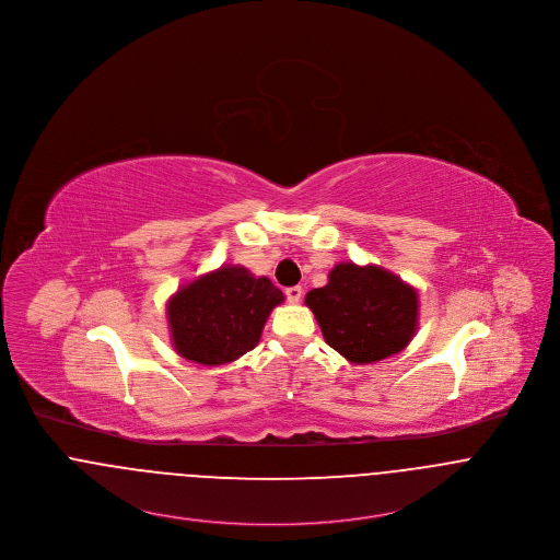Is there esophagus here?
Listing matches in <instances>:
<instances>
[{
	"mask_svg": "<svg viewBox=\"0 0 560 560\" xmlns=\"http://www.w3.org/2000/svg\"><path fill=\"white\" fill-rule=\"evenodd\" d=\"M302 298H304V289H302V287H291V289H287V300H289L291 304H300Z\"/></svg>",
	"mask_w": 560,
	"mask_h": 560,
	"instance_id": "34e87169",
	"label": "esophagus"
}]
</instances>
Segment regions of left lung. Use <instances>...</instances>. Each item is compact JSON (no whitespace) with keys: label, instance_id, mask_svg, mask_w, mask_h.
<instances>
[{"label":"left lung","instance_id":"1","mask_svg":"<svg viewBox=\"0 0 560 560\" xmlns=\"http://www.w3.org/2000/svg\"><path fill=\"white\" fill-rule=\"evenodd\" d=\"M305 305L325 342L359 365L400 353L417 331V291L376 265L338 262L329 282L305 295Z\"/></svg>","mask_w":560,"mask_h":560}]
</instances>
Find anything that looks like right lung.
<instances>
[{
  "mask_svg": "<svg viewBox=\"0 0 560 560\" xmlns=\"http://www.w3.org/2000/svg\"><path fill=\"white\" fill-rule=\"evenodd\" d=\"M282 302V291L269 278H256L240 265H222L168 300L173 347L195 363H231L255 349L267 316Z\"/></svg>",
  "mask_w": 560,
  "mask_h": 560,
  "instance_id": "right-lung-1",
  "label": "right lung"
}]
</instances>
